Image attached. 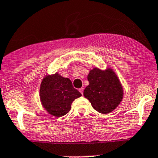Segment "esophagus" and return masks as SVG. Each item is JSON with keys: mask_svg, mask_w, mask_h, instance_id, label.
Returning <instances> with one entry per match:
<instances>
[{"mask_svg": "<svg viewBox=\"0 0 158 158\" xmlns=\"http://www.w3.org/2000/svg\"><path fill=\"white\" fill-rule=\"evenodd\" d=\"M79 91H80V93L82 94H83V91H84V88H79Z\"/></svg>", "mask_w": 158, "mask_h": 158, "instance_id": "1", "label": "esophagus"}]
</instances>
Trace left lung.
Listing matches in <instances>:
<instances>
[{
	"label": "left lung",
	"mask_w": 158,
	"mask_h": 158,
	"mask_svg": "<svg viewBox=\"0 0 158 158\" xmlns=\"http://www.w3.org/2000/svg\"><path fill=\"white\" fill-rule=\"evenodd\" d=\"M89 85L84 90V96L95 110L103 114L113 111L123 98L120 81L113 70L94 68L88 76Z\"/></svg>",
	"instance_id": "left-lung-1"
}]
</instances>
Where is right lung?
Segmentation results:
<instances>
[{"label":"right lung","mask_w":158,"mask_h":158,"mask_svg":"<svg viewBox=\"0 0 158 158\" xmlns=\"http://www.w3.org/2000/svg\"><path fill=\"white\" fill-rule=\"evenodd\" d=\"M81 96V93L73 88L70 79L62 77L58 73L43 78L40 88L43 107L55 117L68 113L73 101Z\"/></svg>","instance_id":"1"}]
</instances>
